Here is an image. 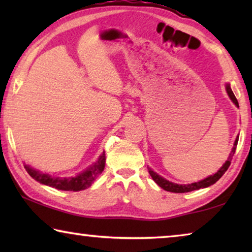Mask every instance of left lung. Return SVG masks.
Returning a JSON list of instances; mask_svg holds the SVG:
<instances>
[{
    "instance_id": "obj_1",
    "label": "left lung",
    "mask_w": 252,
    "mask_h": 252,
    "mask_svg": "<svg viewBox=\"0 0 252 252\" xmlns=\"http://www.w3.org/2000/svg\"><path fill=\"white\" fill-rule=\"evenodd\" d=\"M225 91H227L228 95L230 97V100H231L234 105L239 108V103L236 99V96H234L233 92L231 90V88H230V84L229 83H225ZM238 140H239V135L234 140V143H233V147H232V150L230 152V155L228 157L227 161L224 162L222 164V167H221L218 171L216 173L211 174V176H209L207 178L202 179V180H200L198 182H193V183H189V185H178V183H174L167 180V179H164L163 177H161L158 174L157 172L153 171L151 168L148 167L149 170V173H150L151 178L153 179V181H155L158 186L161 187L162 189L165 190V191H170V192H174V193H185V192H190V191H193V190H199V189H202V188H208L212 185H215V183L219 180V179L223 176L224 172L227 171L230 163H231V160H232V157L234 155V152H236V148H237V144H238Z\"/></svg>"
}]
</instances>
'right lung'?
I'll use <instances>...</instances> for the list:
<instances>
[{
  "mask_svg": "<svg viewBox=\"0 0 252 252\" xmlns=\"http://www.w3.org/2000/svg\"><path fill=\"white\" fill-rule=\"evenodd\" d=\"M105 167V153L104 151L101 153L97 160L92 163L90 167H88L83 171L76 174L74 177L61 178V177H52L48 173H42L39 170L30 167L29 164H25L24 168L28 173L34 180L42 183V185L55 188L58 190L63 191H81L88 189L89 187L94 182L95 179L102 173Z\"/></svg>",
  "mask_w": 252,
  "mask_h": 252,
  "instance_id": "1",
  "label": "right lung"
}]
</instances>
